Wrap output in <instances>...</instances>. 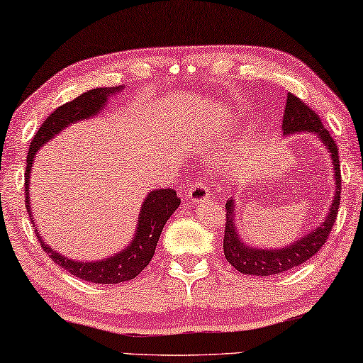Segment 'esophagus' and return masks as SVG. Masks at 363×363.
Segmentation results:
<instances>
[{"instance_id": "1", "label": "esophagus", "mask_w": 363, "mask_h": 363, "mask_svg": "<svg viewBox=\"0 0 363 363\" xmlns=\"http://www.w3.org/2000/svg\"><path fill=\"white\" fill-rule=\"evenodd\" d=\"M188 198L191 199L193 203H203V201L211 198V194H209V189L206 188V185H203L201 182H194L188 191Z\"/></svg>"}]
</instances>
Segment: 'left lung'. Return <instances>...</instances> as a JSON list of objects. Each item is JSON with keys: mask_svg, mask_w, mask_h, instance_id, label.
<instances>
[{"mask_svg": "<svg viewBox=\"0 0 363 363\" xmlns=\"http://www.w3.org/2000/svg\"><path fill=\"white\" fill-rule=\"evenodd\" d=\"M283 135H293L299 132L315 133L318 140H322L326 150L331 152L333 170H335V198L330 206V212L326 216L322 225H318L315 230L307 233L293 245L284 246L281 249H255L247 246L245 241H241L238 235V228L235 225V199L230 198L225 204L227 211V220H225V235H223V254L228 262L235 267L238 272L246 273V275L269 277L278 275L286 270L299 267L308 260L312 255H315L322 246L328 240L333 225L337 217V209L341 203V165L337 146L328 130L323 127L322 121L315 111H312L308 106L301 101L293 93H288L286 106H284L283 116Z\"/></svg>", "mask_w": 363, "mask_h": 363, "instance_id": "left-lung-1", "label": "left lung"}]
</instances>
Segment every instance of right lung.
<instances>
[{"mask_svg": "<svg viewBox=\"0 0 363 363\" xmlns=\"http://www.w3.org/2000/svg\"><path fill=\"white\" fill-rule=\"evenodd\" d=\"M121 90L122 86H106L88 90L74 101H69V103L59 106V108L41 123V127L38 128V132L35 133L30 143V147H28L26 167V207L32 223L33 217L30 212V198H28V191H30L28 183H30L35 154H37V151L46 141L55 138L56 135L61 133L65 127L70 125V123L96 116L99 111H103L111 94H116ZM178 206H180V198L177 196L175 189H154V191L146 196L145 203L141 206L138 225H136V233L132 240V245L123 249L122 252L114 254L109 259L98 260V262H77V260L65 257V255L56 252L55 249L45 245L38 230H35V233L38 236V241L41 247H43V251L50 254V257L55 260L59 267H62L64 270L72 273L74 277L90 283L116 284L133 280L135 277H138L140 273L146 269L147 264L151 262L154 251H156L160 231H162L165 222H167L172 213L177 211Z\"/></svg>", "mask_w": 363, "mask_h": 363, "instance_id": "obj_1", "label": "right lung"}]
</instances>
